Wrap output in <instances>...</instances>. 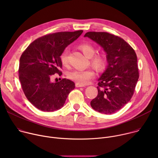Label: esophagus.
I'll return each mask as SVG.
<instances>
[{
    "instance_id": "esophagus-1",
    "label": "esophagus",
    "mask_w": 158,
    "mask_h": 158,
    "mask_svg": "<svg viewBox=\"0 0 158 158\" xmlns=\"http://www.w3.org/2000/svg\"><path fill=\"white\" fill-rule=\"evenodd\" d=\"M76 87H84V85L83 84H79V83H76Z\"/></svg>"
}]
</instances>
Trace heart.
<instances>
[{
	"label": "heart",
	"instance_id": "heart-1",
	"mask_svg": "<svg viewBox=\"0 0 158 158\" xmlns=\"http://www.w3.org/2000/svg\"><path fill=\"white\" fill-rule=\"evenodd\" d=\"M78 47L82 53L90 59V63L97 71H101L105 68L106 65L105 56L101 53L95 54V48L91 44L89 43H82L79 45ZM68 57L69 50L67 48H65L60 56V59L63 65L66 66L68 64ZM94 76L95 73L94 71L91 69L74 70L68 74V77L71 79L81 84L88 83L90 80L94 77Z\"/></svg>",
	"mask_w": 158,
	"mask_h": 158
}]
</instances>
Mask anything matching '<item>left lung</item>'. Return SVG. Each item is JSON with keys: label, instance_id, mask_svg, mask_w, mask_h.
<instances>
[{"label": "left lung", "instance_id": "left-lung-1", "mask_svg": "<svg viewBox=\"0 0 158 158\" xmlns=\"http://www.w3.org/2000/svg\"><path fill=\"white\" fill-rule=\"evenodd\" d=\"M84 37L95 41L106 52L108 65L98 79V94L91 107L110 114L123 108L131 99L139 74L137 56L123 39L106 32H88Z\"/></svg>", "mask_w": 158, "mask_h": 158}]
</instances>
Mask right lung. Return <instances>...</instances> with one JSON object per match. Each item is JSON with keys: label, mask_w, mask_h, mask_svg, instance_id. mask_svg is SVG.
<instances>
[{"label": "right lung", "mask_w": 158, "mask_h": 158, "mask_svg": "<svg viewBox=\"0 0 158 158\" xmlns=\"http://www.w3.org/2000/svg\"><path fill=\"white\" fill-rule=\"evenodd\" d=\"M83 31L49 34L33 41L22 54L19 77L24 93L37 109L51 112L61 108L75 84L67 79L51 82L52 75H62L60 56Z\"/></svg>", "instance_id": "obj_1"}]
</instances>
